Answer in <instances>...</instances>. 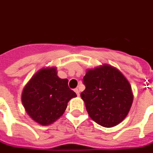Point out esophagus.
<instances>
[{
	"label": "esophagus",
	"instance_id": "obj_1",
	"mask_svg": "<svg viewBox=\"0 0 153 153\" xmlns=\"http://www.w3.org/2000/svg\"><path fill=\"white\" fill-rule=\"evenodd\" d=\"M74 92L76 93L77 96H78V97L79 96V90L78 89V88H75V89H74Z\"/></svg>",
	"mask_w": 153,
	"mask_h": 153
}]
</instances>
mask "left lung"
Here are the masks:
<instances>
[{
    "label": "left lung",
    "instance_id": "left-lung-1",
    "mask_svg": "<svg viewBox=\"0 0 153 153\" xmlns=\"http://www.w3.org/2000/svg\"><path fill=\"white\" fill-rule=\"evenodd\" d=\"M80 96L91 119L106 128L126 117L133 103L131 86L122 73L109 65L87 70Z\"/></svg>",
    "mask_w": 153,
    "mask_h": 153
}]
</instances>
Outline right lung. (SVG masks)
<instances>
[{"instance_id": "add662e5", "label": "right lung", "mask_w": 153, "mask_h": 153, "mask_svg": "<svg viewBox=\"0 0 153 153\" xmlns=\"http://www.w3.org/2000/svg\"><path fill=\"white\" fill-rule=\"evenodd\" d=\"M77 97L67 79L57 76L56 67L43 68L25 85L22 103L26 112L41 125H49L63 115L67 103Z\"/></svg>"}]
</instances>
